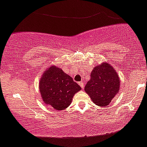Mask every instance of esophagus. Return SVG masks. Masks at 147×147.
Masks as SVG:
<instances>
[{"label": "esophagus", "instance_id": "obj_1", "mask_svg": "<svg viewBox=\"0 0 147 147\" xmlns=\"http://www.w3.org/2000/svg\"><path fill=\"white\" fill-rule=\"evenodd\" d=\"M79 84L80 85V86L82 88V89L84 87V82H82H82H79Z\"/></svg>", "mask_w": 147, "mask_h": 147}]
</instances>
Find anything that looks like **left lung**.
<instances>
[{
	"label": "left lung",
	"mask_w": 147,
	"mask_h": 147,
	"mask_svg": "<svg viewBox=\"0 0 147 147\" xmlns=\"http://www.w3.org/2000/svg\"><path fill=\"white\" fill-rule=\"evenodd\" d=\"M120 89V78L116 71L107 63L94 67L91 79L84 90L94 104L100 107L108 105Z\"/></svg>",
	"instance_id": "1"
}]
</instances>
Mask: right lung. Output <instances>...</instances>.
Masks as SVG:
<instances>
[{
  "instance_id": "add662e5",
  "label": "right lung",
  "mask_w": 147,
  "mask_h": 147,
  "mask_svg": "<svg viewBox=\"0 0 147 147\" xmlns=\"http://www.w3.org/2000/svg\"><path fill=\"white\" fill-rule=\"evenodd\" d=\"M40 94L46 105L57 110L67 108L81 86L62 69L50 66L44 72L39 84Z\"/></svg>"
}]
</instances>
